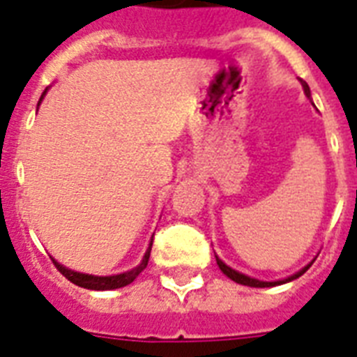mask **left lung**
Here are the masks:
<instances>
[{"label":"left lung","mask_w":357,"mask_h":357,"mask_svg":"<svg viewBox=\"0 0 357 357\" xmlns=\"http://www.w3.org/2000/svg\"><path fill=\"white\" fill-rule=\"evenodd\" d=\"M302 86H304L305 96L311 98V91H310V86H307V83H305V81H302ZM217 265H218V268H220V271H222L224 274L229 278V280H234V282L241 283V285H248V287H274V285H282V283L293 282V280H296V278L302 276V274H304V272L307 271L311 265H313V261H311L310 265H305L302 271H298L296 274H293V276L285 278V280H278V282H261V280H255V278L246 276V274H243V272L234 271L231 266L226 265V263H224L222 259H218V257H217Z\"/></svg>","instance_id":"obj_1"}]
</instances>
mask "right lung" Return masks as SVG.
Listing matches in <instances>:
<instances>
[{"mask_svg": "<svg viewBox=\"0 0 357 357\" xmlns=\"http://www.w3.org/2000/svg\"><path fill=\"white\" fill-rule=\"evenodd\" d=\"M44 94H46V91H44ZM44 94H42V96H44ZM40 102H42V98H40ZM151 244H153V238L150 241V246H148V250H146L144 257H142V261H140V265H137L135 268H131V271L128 272H122V274H114V276H92V274H83V272L70 271V268L63 266L55 259H53V265L57 266V271L61 272L66 280H70V282L75 283V285H79V287L92 289V291H111V289H120L129 285V283L133 282L135 278L139 276L140 272L144 271L146 265H148V259H150Z\"/></svg>", "mask_w": 357, "mask_h": 357, "instance_id": "right-lung-1", "label": "right lung"}]
</instances>
